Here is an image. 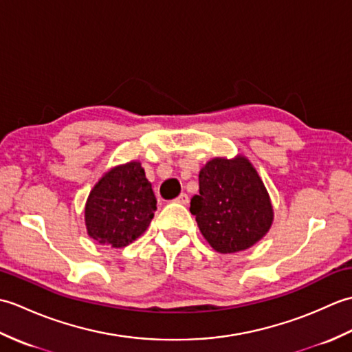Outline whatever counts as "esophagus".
<instances>
[{
  "label": "esophagus",
  "mask_w": 352,
  "mask_h": 352,
  "mask_svg": "<svg viewBox=\"0 0 352 352\" xmlns=\"http://www.w3.org/2000/svg\"><path fill=\"white\" fill-rule=\"evenodd\" d=\"M175 203H178V204H183V206L188 204V203H189V197H188V193H182V195L175 199Z\"/></svg>",
  "instance_id": "1"
}]
</instances>
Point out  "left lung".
I'll return each instance as SVG.
<instances>
[{"mask_svg": "<svg viewBox=\"0 0 352 352\" xmlns=\"http://www.w3.org/2000/svg\"><path fill=\"white\" fill-rule=\"evenodd\" d=\"M201 234L214 251L251 248L274 221L271 198L256 168L243 155L216 157L199 170V193L190 199Z\"/></svg>", "mask_w": 352, "mask_h": 352, "instance_id": "left-lung-1", "label": "left lung"}]
</instances>
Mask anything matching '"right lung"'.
<instances>
[{"label":"right lung","instance_id":"1","mask_svg":"<svg viewBox=\"0 0 352 352\" xmlns=\"http://www.w3.org/2000/svg\"><path fill=\"white\" fill-rule=\"evenodd\" d=\"M155 208L157 199L140 162L111 168L89 193L87 234L101 245L122 248L144 234Z\"/></svg>","mask_w":352,"mask_h":352}]
</instances>
